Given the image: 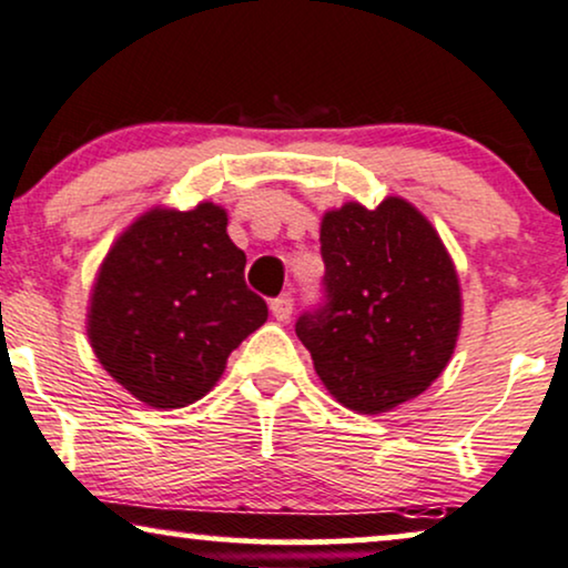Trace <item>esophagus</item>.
<instances>
[{
  "instance_id": "1",
  "label": "esophagus",
  "mask_w": 568,
  "mask_h": 568,
  "mask_svg": "<svg viewBox=\"0 0 568 568\" xmlns=\"http://www.w3.org/2000/svg\"><path fill=\"white\" fill-rule=\"evenodd\" d=\"M270 310H272V317L280 320V323H288L291 314H293V298H291V293H280L277 298H272Z\"/></svg>"
}]
</instances>
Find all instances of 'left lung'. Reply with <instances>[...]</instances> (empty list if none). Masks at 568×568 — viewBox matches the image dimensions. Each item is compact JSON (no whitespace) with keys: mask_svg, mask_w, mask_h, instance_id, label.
I'll use <instances>...</instances> for the list:
<instances>
[{"mask_svg":"<svg viewBox=\"0 0 568 568\" xmlns=\"http://www.w3.org/2000/svg\"><path fill=\"white\" fill-rule=\"evenodd\" d=\"M325 302L296 336L344 407L375 415L439 378L460 333V283L439 232L405 197L344 203L320 224Z\"/></svg>","mask_w":568,"mask_h":568,"instance_id":"8db88e82","label":"left lung"}]
</instances>
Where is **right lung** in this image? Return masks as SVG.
<instances>
[{
  "instance_id": "add662e5",
  "label": "right lung",
  "mask_w": 568,
  "mask_h": 568,
  "mask_svg": "<svg viewBox=\"0 0 568 568\" xmlns=\"http://www.w3.org/2000/svg\"><path fill=\"white\" fill-rule=\"evenodd\" d=\"M243 270L222 206L150 209L121 232L94 280L87 336L100 365L150 407L193 405L266 323Z\"/></svg>"
}]
</instances>
